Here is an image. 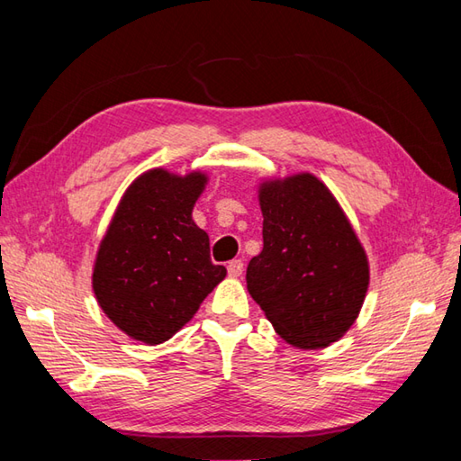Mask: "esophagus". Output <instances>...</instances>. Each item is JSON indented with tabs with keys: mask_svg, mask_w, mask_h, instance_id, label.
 Segmentation results:
<instances>
[{
	"mask_svg": "<svg viewBox=\"0 0 461 461\" xmlns=\"http://www.w3.org/2000/svg\"><path fill=\"white\" fill-rule=\"evenodd\" d=\"M228 273L231 277H240L243 273V261L241 259H231L228 263Z\"/></svg>",
	"mask_w": 461,
	"mask_h": 461,
	"instance_id": "34e87169",
	"label": "esophagus"
}]
</instances>
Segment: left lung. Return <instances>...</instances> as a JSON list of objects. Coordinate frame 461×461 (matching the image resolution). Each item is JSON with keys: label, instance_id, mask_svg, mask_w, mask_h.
Masks as SVG:
<instances>
[{"label": "left lung", "instance_id": "obj_1", "mask_svg": "<svg viewBox=\"0 0 461 461\" xmlns=\"http://www.w3.org/2000/svg\"><path fill=\"white\" fill-rule=\"evenodd\" d=\"M263 249L248 291L289 345L322 348L355 322L368 287L365 249L315 176L269 182L259 192Z\"/></svg>", "mask_w": 461, "mask_h": 461}]
</instances>
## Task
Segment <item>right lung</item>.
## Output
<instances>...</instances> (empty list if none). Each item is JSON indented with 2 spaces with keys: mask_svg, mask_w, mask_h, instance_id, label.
Returning a JSON list of instances; mask_svg holds the SVG:
<instances>
[{
  "mask_svg": "<svg viewBox=\"0 0 461 461\" xmlns=\"http://www.w3.org/2000/svg\"><path fill=\"white\" fill-rule=\"evenodd\" d=\"M205 176L142 174L116 210L96 256L93 289L126 335L158 345L176 335L225 277L210 238L192 220Z\"/></svg>",
  "mask_w": 461,
  "mask_h": 461,
  "instance_id": "1",
  "label": "right lung"
}]
</instances>
